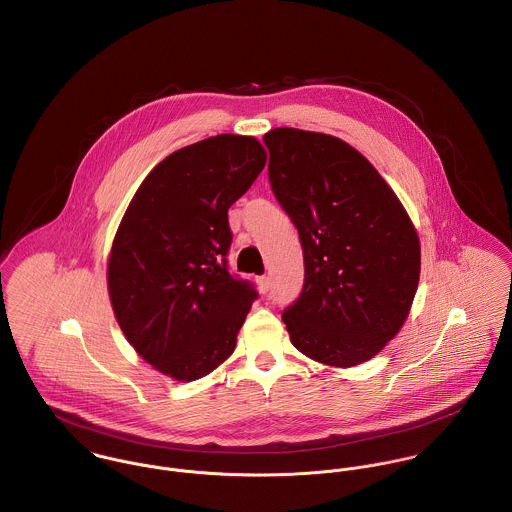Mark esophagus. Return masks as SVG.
Segmentation results:
<instances>
[{"mask_svg": "<svg viewBox=\"0 0 512 512\" xmlns=\"http://www.w3.org/2000/svg\"><path fill=\"white\" fill-rule=\"evenodd\" d=\"M256 284H258V290L262 293H266L270 290V278H268V276H260V278L256 280Z\"/></svg>", "mask_w": 512, "mask_h": 512, "instance_id": "1", "label": "esophagus"}]
</instances>
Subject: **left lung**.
Listing matches in <instances>:
<instances>
[{
	"label": "left lung",
	"instance_id": "obj_1",
	"mask_svg": "<svg viewBox=\"0 0 512 512\" xmlns=\"http://www.w3.org/2000/svg\"><path fill=\"white\" fill-rule=\"evenodd\" d=\"M272 191L301 240L305 282L282 319L327 366L361 365L402 329L420 282V238L361 151L319 132L264 134Z\"/></svg>",
	"mask_w": 512,
	"mask_h": 512
}]
</instances>
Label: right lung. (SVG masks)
Instances as JSON below:
<instances>
[{
    "label": "right lung",
    "mask_w": 512,
    "mask_h": 512,
    "mask_svg": "<svg viewBox=\"0 0 512 512\" xmlns=\"http://www.w3.org/2000/svg\"><path fill=\"white\" fill-rule=\"evenodd\" d=\"M266 149L220 134L159 161L138 187L108 258L116 321L155 370L191 382L222 365L258 297L228 274V209L256 181Z\"/></svg>",
    "instance_id": "right-lung-1"
}]
</instances>
